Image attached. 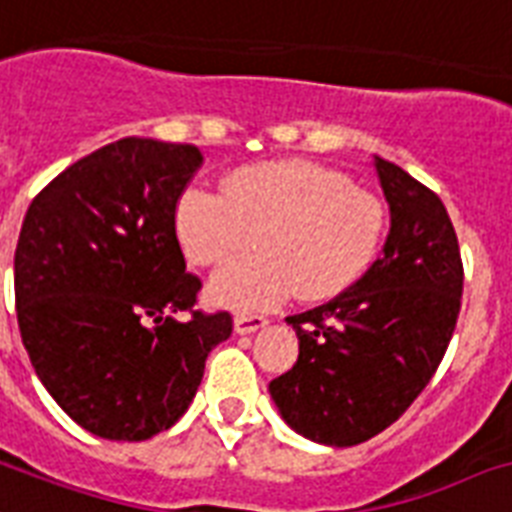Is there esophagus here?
<instances>
[{"instance_id":"1","label":"esophagus","mask_w":512,"mask_h":512,"mask_svg":"<svg viewBox=\"0 0 512 512\" xmlns=\"http://www.w3.org/2000/svg\"><path fill=\"white\" fill-rule=\"evenodd\" d=\"M261 328H267V320L256 318V315H237L235 318V334L237 336H251Z\"/></svg>"}]
</instances>
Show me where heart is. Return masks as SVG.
<instances>
[{
  "label": "heart",
  "mask_w": 512,
  "mask_h": 512,
  "mask_svg": "<svg viewBox=\"0 0 512 512\" xmlns=\"http://www.w3.org/2000/svg\"><path fill=\"white\" fill-rule=\"evenodd\" d=\"M382 202L334 168L267 160L235 168L221 194L189 186L173 229L186 261L213 267L251 240L253 251L211 277L205 299L219 310L267 312L296 288L304 301L339 296L366 275L384 237Z\"/></svg>",
  "instance_id": "1"
}]
</instances>
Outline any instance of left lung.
<instances>
[{"label": "left lung", "mask_w": 512, "mask_h": 512, "mask_svg": "<svg viewBox=\"0 0 512 512\" xmlns=\"http://www.w3.org/2000/svg\"><path fill=\"white\" fill-rule=\"evenodd\" d=\"M390 235L358 283L291 315L299 360L269 382L285 425L323 446H358L390 427L433 379L457 326L462 259L441 197L374 157Z\"/></svg>", "instance_id": "8db88e82"}]
</instances>
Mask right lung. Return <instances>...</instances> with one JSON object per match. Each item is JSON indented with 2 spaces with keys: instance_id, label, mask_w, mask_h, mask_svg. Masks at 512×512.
Returning <instances> with one entry per match:
<instances>
[{
  "instance_id": "1",
  "label": "right lung",
  "mask_w": 512,
  "mask_h": 512,
  "mask_svg": "<svg viewBox=\"0 0 512 512\" xmlns=\"http://www.w3.org/2000/svg\"><path fill=\"white\" fill-rule=\"evenodd\" d=\"M192 144L120 138L55 176L23 219L15 307L39 382L87 433L146 441L184 417L229 312H194L173 213ZM178 311H192L186 324Z\"/></svg>"
}]
</instances>
